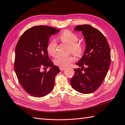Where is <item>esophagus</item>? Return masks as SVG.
<instances>
[{
    "label": "esophagus",
    "instance_id": "34e87169",
    "mask_svg": "<svg viewBox=\"0 0 125 125\" xmlns=\"http://www.w3.org/2000/svg\"><path fill=\"white\" fill-rule=\"evenodd\" d=\"M60 70H61V71H63V70L65 69V68H64V67H60Z\"/></svg>",
    "mask_w": 125,
    "mask_h": 125
}]
</instances>
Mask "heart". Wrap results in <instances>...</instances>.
Listing matches in <instances>:
<instances>
[{
    "label": "heart",
    "instance_id": "1",
    "mask_svg": "<svg viewBox=\"0 0 125 125\" xmlns=\"http://www.w3.org/2000/svg\"><path fill=\"white\" fill-rule=\"evenodd\" d=\"M59 39L62 42L69 46V52L72 53L77 57L83 54L84 50L83 44L78 42V35L70 31L66 30L60 34ZM57 44L55 39H52L49 41L47 46V52L49 55L54 56L56 54ZM75 59L73 56L68 57L57 56L54 60L55 65L59 67H67L71 64Z\"/></svg>",
    "mask_w": 125,
    "mask_h": 125
}]
</instances>
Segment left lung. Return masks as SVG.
Wrapping results in <instances>:
<instances>
[{"instance_id": "left-lung-1", "label": "left lung", "mask_w": 125, "mask_h": 125, "mask_svg": "<svg viewBox=\"0 0 125 125\" xmlns=\"http://www.w3.org/2000/svg\"><path fill=\"white\" fill-rule=\"evenodd\" d=\"M74 30L82 31L86 48L76 64L82 68L74 69L75 74L70 84L77 91L91 94L99 88L107 75L111 63L110 48L106 39L97 28L83 25L76 26Z\"/></svg>"}]
</instances>
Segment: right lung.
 <instances>
[{
	"mask_svg": "<svg viewBox=\"0 0 125 125\" xmlns=\"http://www.w3.org/2000/svg\"><path fill=\"white\" fill-rule=\"evenodd\" d=\"M60 31L49 26H34L22 34L16 46L15 72L21 85L31 96L42 97L54 88L60 70L49 58L47 46L49 37ZM48 67V72H42V68Z\"/></svg>",
	"mask_w": 125,
	"mask_h": 125,
	"instance_id": "add662e5",
	"label": "right lung"
}]
</instances>
